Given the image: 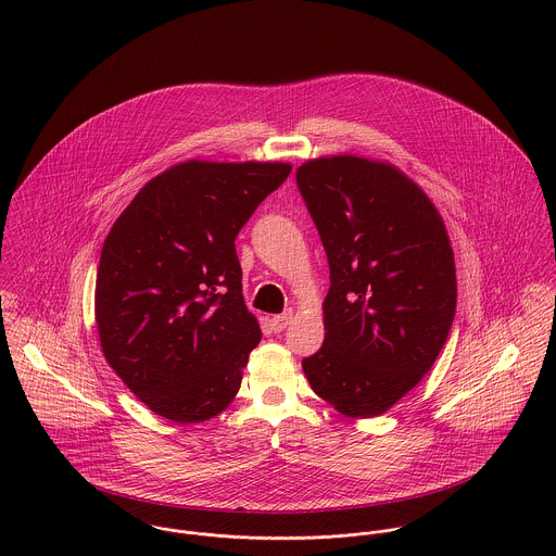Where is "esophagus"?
Returning a JSON list of instances; mask_svg holds the SVG:
<instances>
[{
  "label": "esophagus",
  "instance_id": "obj_1",
  "mask_svg": "<svg viewBox=\"0 0 556 556\" xmlns=\"http://www.w3.org/2000/svg\"><path fill=\"white\" fill-rule=\"evenodd\" d=\"M291 318H293V311H285L282 315H276V317L271 318L274 331H282L291 323Z\"/></svg>",
  "mask_w": 556,
  "mask_h": 556
}]
</instances>
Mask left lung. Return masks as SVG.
Returning a JSON list of instances; mask_svg holds the SVG:
<instances>
[{"mask_svg": "<svg viewBox=\"0 0 556 556\" xmlns=\"http://www.w3.org/2000/svg\"><path fill=\"white\" fill-rule=\"evenodd\" d=\"M295 179L331 282L325 340L302 362L304 375L340 413L381 415L421 381L450 336L456 267L445 225L386 162L311 160Z\"/></svg>", "mask_w": 556, "mask_h": 556, "instance_id": "obj_1", "label": "left lung"}]
</instances>
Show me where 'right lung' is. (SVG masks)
<instances>
[{
    "instance_id": "right-lung-1",
    "label": "right lung",
    "mask_w": 556,
    "mask_h": 556,
    "mask_svg": "<svg viewBox=\"0 0 556 556\" xmlns=\"http://www.w3.org/2000/svg\"><path fill=\"white\" fill-rule=\"evenodd\" d=\"M289 173L285 162L175 164L141 188L104 239L102 353L156 415L205 421L238 394L261 329L243 304L236 238Z\"/></svg>"
}]
</instances>
